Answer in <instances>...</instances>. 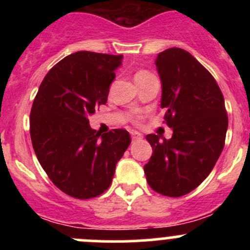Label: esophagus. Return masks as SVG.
Masks as SVG:
<instances>
[{
    "label": "esophagus",
    "instance_id": "esophagus-1",
    "mask_svg": "<svg viewBox=\"0 0 250 250\" xmlns=\"http://www.w3.org/2000/svg\"><path fill=\"white\" fill-rule=\"evenodd\" d=\"M130 135H132V140L133 141H137V140H140V139H143V135L140 134L139 132H132L130 133Z\"/></svg>",
    "mask_w": 250,
    "mask_h": 250
}]
</instances>
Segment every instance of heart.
<instances>
[{
  "instance_id": "1",
  "label": "heart",
  "mask_w": 250,
  "mask_h": 250,
  "mask_svg": "<svg viewBox=\"0 0 250 250\" xmlns=\"http://www.w3.org/2000/svg\"><path fill=\"white\" fill-rule=\"evenodd\" d=\"M148 75H151V74H148L147 71H139V72H137V74H135V80H137V78H141V77H146V76H148ZM135 122H139V116H137V117H135Z\"/></svg>"
}]
</instances>
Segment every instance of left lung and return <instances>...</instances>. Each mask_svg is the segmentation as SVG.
<instances>
[{
	"mask_svg": "<svg viewBox=\"0 0 250 250\" xmlns=\"http://www.w3.org/2000/svg\"><path fill=\"white\" fill-rule=\"evenodd\" d=\"M155 64L162 83L161 107L167 110L173 135H146L152 156L144 172L156 192L180 197L209 175L223 151L229 125L225 100L210 72L186 50L166 49Z\"/></svg>",
	"mask_w": 250,
	"mask_h": 250,
	"instance_id": "8db88e82",
	"label": "left lung"
}]
</instances>
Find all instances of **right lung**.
<instances>
[{
  "label": "right lung",
  "instance_id": "1",
  "mask_svg": "<svg viewBox=\"0 0 250 250\" xmlns=\"http://www.w3.org/2000/svg\"><path fill=\"white\" fill-rule=\"evenodd\" d=\"M123 55L82 50L49 70L30 113V135L40 165L55 186L78 200L111 185L116 165L130 144L125 129H92L88 117L106 104Z\"/></svg>",
  "mask_w": 250,
  "mask_h": 250
}]
</instances>
